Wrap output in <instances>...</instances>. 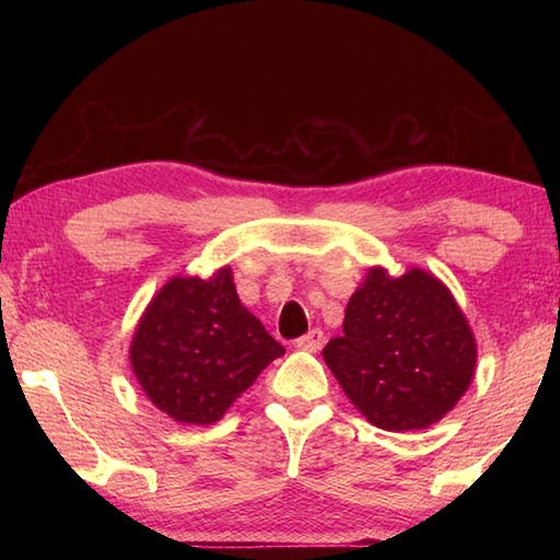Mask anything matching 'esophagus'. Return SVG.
I'll return each mask as SVG.
<instances>
[{
	"instance_id": "obj_1",
	"label": "esophagus",
	"mask_w": 560,
	"mask_h": 560,
	"mask_svg": "<svg viewBox=\"0 0 560 560\" xmlns=\"http://www.w3.org/2000/svg\"><path fill=\"white\" fill-rule=\"evenodd\" d=\"M324 340H326L324 330H320V328H311L306 336H301V338L296 340V348H299V350H306V353H316V350L324 348Z\"/></svg>"
}]
</instances>
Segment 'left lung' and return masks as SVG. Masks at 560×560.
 I'll list each match as a JSON object with an SVG mask.
<instances>
[{
	"instance_id": "8db88e82",
	"label": "left lung",
	"mask_w": 560,
	"mask_h": 560,
	"mask_svg": "<svg viewBox=\"0 0 560 560\" xmlns=\"http://www.w3.org/2000/svg\"><path fill=\"white\" fill-rule=\"evenodd\" d=\"M324 360L360 412L387 432L424 430L467 393L477 343L452 293L428 271L371 269Z\"/></svg>"
}]
</instances>
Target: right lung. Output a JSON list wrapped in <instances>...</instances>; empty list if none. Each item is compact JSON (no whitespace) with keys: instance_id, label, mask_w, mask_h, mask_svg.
<instances>
[{"instance_id":"right-lung-1","label":"right lung","mask_w":560,"mask_h":560,"mask_svg":"<svg viewBox=\"0 0 560 560\" xmlns=\"http://www.w3.org/2000/svg\"><path fill=\"white\" fill-rule=\"evenodd\" d=\"M283 355L232 283L173 279L140 318L130 346L138 383L155 407L185 424H212L273 358Z\"/></svg>"}]
</instances>
